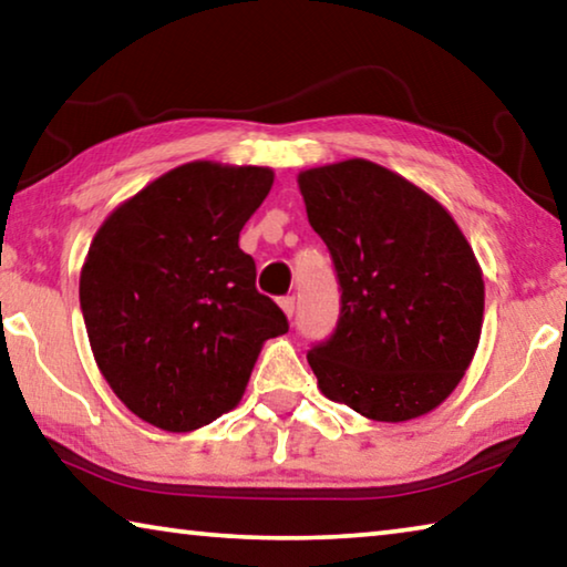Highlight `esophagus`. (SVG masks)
I'll use <instances>...</instances> for the list:
<instances>
[{"label":"esophagus","instance_id":"esophagus-1","mask_svg":"<svg viewBox=\"0 0 567 567\" xmlns=\"http://www.w3.org/2000/svg\"><path fill=\"white\" fill-rule=\"evenodd\" d=\"M280 307H282V312L287 315V318H292V315H295V297L292 295L280 297Z\"/></svg>","mask_w":567,"mask_h":567}]
</instances>
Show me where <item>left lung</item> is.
<instances>
[{"label":"left lung","mask_w":567,"mask_h":567,"mask_svg":"<svg viewBox=\"0 0 567 567\" xmlns=\"http://www.w3.org/2000/svg\"><path fill=\"white\" fill-rule=\"evenodd\" d=\"M307 219L328 245L340 320L307 362L324 398L378 422L435 410L483 330V272L447 209L368 159L305 169Z\"/></svg>","instance_id":"left-lung-1"}]
</instances>
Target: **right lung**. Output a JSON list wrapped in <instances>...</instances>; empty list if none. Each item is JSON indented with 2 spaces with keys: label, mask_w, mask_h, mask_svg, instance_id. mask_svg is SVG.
Wrapping results in <instances>:
<instances>
[{
  "label": "right lung",
  "mask_w": 567,
  "mask_h": 567,
  "mask_svg": "<svg viewBox=\"0 0 567 567\" xmlns=\"http://www.w3.org/2000/svg\"><path fill=\"white\" fill-rule=\"evenodd\" d=\"M272 179L270 167L187 162L94 235L80 275L94 360L150 425L189 433L233 410L265 340L290 328L239 249Z\"/></svg>",
  "instance_id": "add662e5"
}]
</instances>
